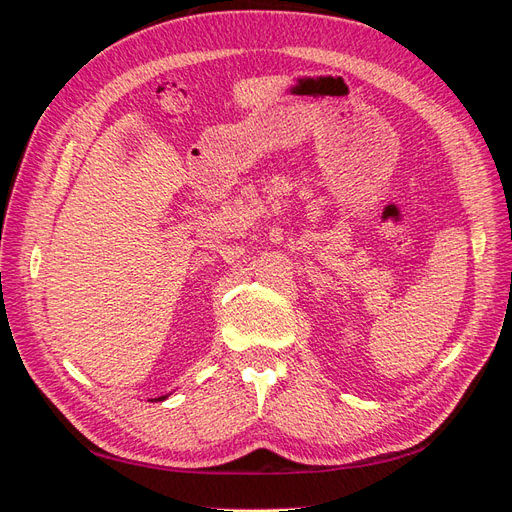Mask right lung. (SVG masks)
Returning a JSON list of instances; mask_svg holds the SVG:
<instances>
[{
  "instance_id": "obj_1",
  "label": "right lung",
  "mask_w": 512,
  "mask_h": 512,
  "mask_svg": "<svg viewBox=\"0 0 512 512\" xmlns=\"http://www.w3.org/2000/svg\"><path fill=\"white\" fill-rule=\"evenodd\" d=\"M158 399H164V397H158Z\"/></svg>"
}]
</instances>
